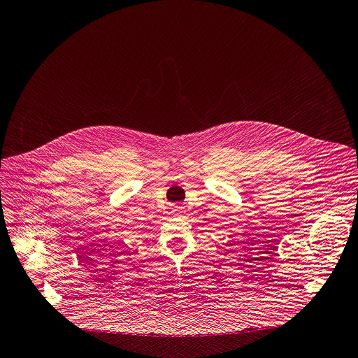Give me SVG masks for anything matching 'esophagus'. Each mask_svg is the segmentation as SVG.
Here are the masks:
<instances>
[{
  "mask_svg": "<svg viewBox=\"0 0 358 358\" xmlns=\"http://www.w3.org/2000/svg\"><path fill=\"white\" fill-rule=\"evenodd\" d=\"M185 212V209H183V206H179V205H176V206H173V209H172V213L173 215H180V213H183Z\"/></svg>",
  "mask_w": 358,
  "mask_h": 358,
  "instance_id": "esophagus-1",
  "label": "esophagus"
}]
</instances>
